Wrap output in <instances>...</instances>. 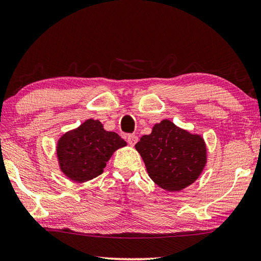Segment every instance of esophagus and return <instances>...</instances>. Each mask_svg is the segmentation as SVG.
<instances>
[{"instance_id": "esophagus-1", "label": "esophagus", "mask_w": 261, "mask_h": 261, "mask_svg": "<svg viewBox=\"0 0 261 261\" xmlns=\"http://www.w3.org/2000/svg\"><path fill=\"white\" fill-rule=\"evenodd\" d=\"M137 141H139V137H137L135 134L127 135V142H128V144L130 146H134L137 143Z\"/></svg>"}]
</instances>
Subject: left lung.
Instances as JSON below:
<instances>
[{"instance_id":"8db88e82","label":"left lung","mask_w":261,"mask_h":261,"mask_svg":"<svg viewBox=\"0 0 261 261\" xmlns=\"http://www.w3.org/2000/svg\"><path fill=\"white\" fill-rule=\"evenodd\" d=\"M150 178L162 190L179 192L192 185L207 165V144L200 134L176 126L169 119L152 127L135 144Z\"/></svg>"}]
</instances>
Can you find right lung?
I'll list each match as a JSON object with an SVG mask.
<instances>
[{"mask_svg":"<svg viewBox=\"0 0 261 261\" xmlns=\"http://www.w3.org/2000/svg\"><path fill=\"white\" fill-rule=\"evenodd\" d=\"M127 143L99 120L87 119L58 139V166L68 179L85 183L100 176L112 154Z\"/></svg>","mask_w":261,"mask_h":261,"instance_id":"obj_1","label":"right lung"}]
</instances>
